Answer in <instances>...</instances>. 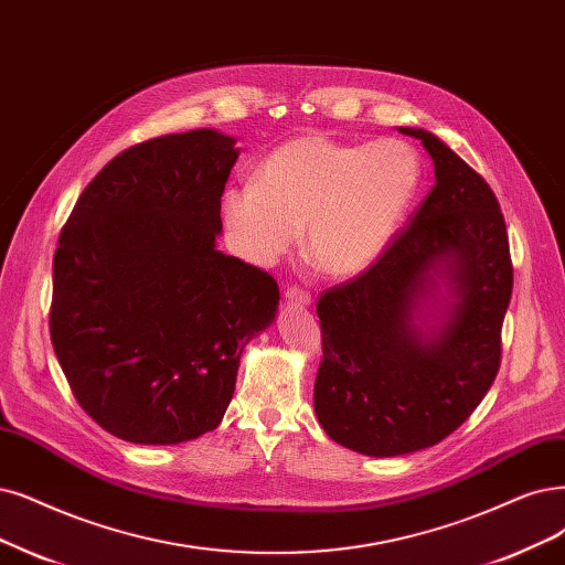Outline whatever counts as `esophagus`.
I'll return each mask as SVG.
<instances>
[{"instance_id": "1", "label": "esophagus", "mask_w": 565, "mask_h": 565, "mask_svg": "<svg viewBox=\"0 0 565 565\" xmlns=\"http://www.w3.org/2000/svg\"><path fill=\"white\" fill-rule=\"evenodd\" d=\"M284 298L290 302V305H298V307H309L311 302V296L307 294V290L298 288V286H288L284 290Z\"/></svg>"}]
</instances>
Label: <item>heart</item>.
<instances>
[{"label":"heart","mask_w":565,"mask_h":565,"mask_svg":"<svg viewBox=\"0 0 565 565\" xmlns=\"http://www.w3.org/2000/svg\"><path fill=\"white\" fill-rule=\"evenodd\" d=\"M424 183V160L403 139L349 143L302 135L277 146L254 183L223 195V221L250 263H269L305 225V256L323 275L351 277L398 235Z\"/></svg>","instance_id":"1"}]
</instances>
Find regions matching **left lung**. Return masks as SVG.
<instances>
[{
	"label": "left lung",
	"instance_id": "1",
	"mask_svg": "<svg viewBox=\"0 0 565 565\" xmlns=\"http://www.w3.org/2000/svg\"><path fill=\"white\" fill-rule=\"evenodd\" d=\"M435 185L356 279L317 302L315 409L330 440L365 456L433 447L482 403L512 296L505 218L489 183L422 128Z\"/></svg>",
	"mask_w": 565,
	"mask_h": 565
}]
</instances>
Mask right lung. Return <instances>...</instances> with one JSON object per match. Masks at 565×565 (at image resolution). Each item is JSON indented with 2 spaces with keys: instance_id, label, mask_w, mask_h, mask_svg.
Instances as JSON below:
<instances>
[{
  "instance_id": "obj_1",
  "label": "right lung",
  "mask_w": 565,
  "mask_h": 565,
  "mask_svg": "<svg viewBox=\"0 0 565 565\" xmlns=\"http://www.w3.org/2000/svg\"><path fill=\"white\" fill-rule=\"evenodd\" d=\"M235 141L202 128L132 146L86 185L60 233L55 356L78 405L125 443L214 430L244 347L277 317V281L216 248Z\"/></svg>"
}]
</instances>
